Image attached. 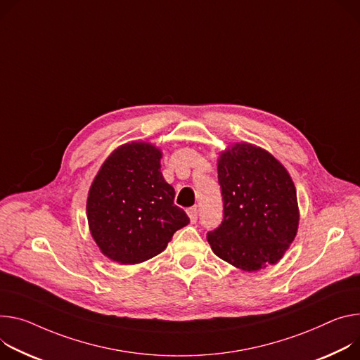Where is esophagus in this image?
Masks as SVG:
<instances>
[{"instance_id": "1", "label": "esophagus", "mask_w": 360, "mask_h": 360, "mask_svg": "<svg viewBox=\"0 0 360 360\" xmlns=\"http://www.w3.org/2000/svg\"><path fill=\"white\" fill-rule=\"evenodd\" d=\"M186 214H188L191 222H197V219H198V210H197V208H195V207L189 208V210L186 211Z\"/></svg>"}]
</instances>
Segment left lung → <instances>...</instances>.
Segmentation results:
<instances>
[{
    "mask_svg": "<svg viewBox=\"0 0 360 360\" xmlns=\"http://www.w3.org/2000/svg\"><path fill=\"white\" fill-rule=\"evenodd\" d=\"M224 219L207 240L221 259L243 271L277 264L297 236L296 186L269 150L233 143L218 156Z\"/></svg>",
    "mask_w": 360,
    "mask_h": 360,
    "instance_id": "left-lung-1",
    "label": "left lung"
}]
</instances>
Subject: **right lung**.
I'll return each mask as SVG.
<instances>
[{"label":"right lung","mask_w":360,"mask_h":360,"mask_svg":"<svg viewBox=\"0 0 360 360\" xmlns=\"http://www.w3.org/2000/svg\"><path fill=\"white\" fill-rule=\"evenodd\" d=\"M162 150L150 142L117 146L87 193V222L101 252L119 264H139L167 248L189 222L174 204L175 189L160 172Z\"/></svg>","instance_id":"right-lung-1"}]
</instances>
